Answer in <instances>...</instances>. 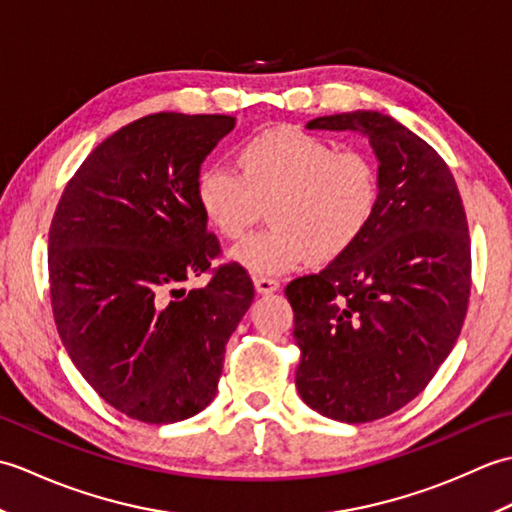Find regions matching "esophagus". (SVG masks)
Here are the masks:
<instances>
[{
	"instance_id": "34e87169",
	"label": "esophagus",
	"mask_w": 512,
	"mask_h": 512,
	"mask_svg": "<svg viewBox=\"0 0 512 512\" xmlns=\"http://www.w3.org/2000/svg\"><path fill=\"white\" fill-rule=\"evenodd\" d=\"M255 290L259 295H270V292L279 290V281L273 277H255Z\"/></svg>"
}]
</instances>
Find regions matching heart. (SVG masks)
I'll return each instance as SVG.
<instances>
[{
    "label": "heart",
    "instance_id": "obj_1",
    "mask_svg": "<svg viewBox=\"0 0 512 512\" xmlns=\"http://www.w3.org/2000/svg\"><path fill=\"white\" fill-rule=\"evenodd\" d=\"M237 171L209 165L195 180L204 220L226 239L242 237L268 209L270 226L231 248L253 275H284L347 253L372 224L380 173L363 151H339L295 127L268 129L235 149Z\"/></svg>",
    "mask_w": 512,
    "mask_h": 512
}]
</instances>
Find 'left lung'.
I'll list each match as a JSON object with an SVG mask.
<instances>
[{
    "mask_svg": "<svg viewBox=\"0 0 512 512\" xmlns=\"http://www.w3.org/2000/svg\"><path fill=\"white\" fill-rule=\"evenodd\" d=\"M306 127L365 136L380 200L347 253L286 286L301 350L295 383L321 416L372 422L416 398L458 341L471 295L469 226L447 162L396 118L356 110Z\"/></svg>",
    "mask_w": 512,
    "mask_h": 512,
    "instance_id": "8db88e82",
    "label": "left lung"
}]
</instances>
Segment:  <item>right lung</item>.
<instances>
[{"mask_svg": "<svg viewBox=\"0 0 512 512\" xmlns=\"http://www.w3.org/2000/svg\"><path fill=\"white\" fill-rule=\"evenodd\" d=\"M233 116L160 112L105 138L65 187L48 235L54 323L72 363L129 418L171 424L215 398L226 343L255 297L195 198Z\"/></svg>", "mask_w": 512, "mask_h": 512, "instance_id": "right-lung-1", "label": "right lung"}]
</instances>
